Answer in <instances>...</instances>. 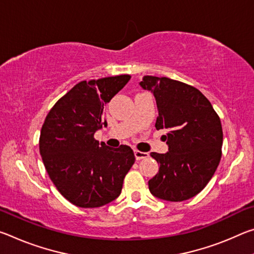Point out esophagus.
<instances>
[{"label": "esophagus", "mask_w": 254, "mask_h": 254, "mask_svg": "<svg viewBox=\"0 0 254 254\" xmlns=\"http://www.w3.org/2000/svg\"><path fill=\"white\" fill-rule=\"evenodd\" d=\"M134 156H135L136 160H142V159H145V158L149 157V153L139 151V150H134Z\"/></svg>", "instance_id": "34e87169"}]
</instances>
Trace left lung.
Returning a JSON list of instances; mask_svg holds the SVG:
<instances>
[{"mask_svg": "<svg viewBox=\"0 0 254 254\" xmlns=\"http://www.w3.org/2000/svg\"><path fill=\"white\" fill-rule=\"evenodd\" d=\"M140 85L156 97L157 130H168L165 137L169 151L150 153L160 165L149 180L150 191L169 201L191 198L205 188L221 161L220 117L194 86L156 76H144Z\"/></svg>", "mask_w": 254, "mask_h": 254, "instance_id": "obj_1", "label": "left lung"}]
</instances>
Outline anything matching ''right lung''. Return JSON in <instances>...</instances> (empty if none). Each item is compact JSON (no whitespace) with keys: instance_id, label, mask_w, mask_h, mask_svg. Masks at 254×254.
Masks as SVG:
<instances>
[{"instance_id":"obj_1","label":"right lung","mask_w":254,"mask_h":254,"mask_svg":"<svg viewBox=\"0 0 254 254\" xmlns=\"http://www.w3.org/2000/svg\"><path fill=\"white\" fill-rule=\"evenodd\" d=\"M130 75L83 80L51 107L42 124L39 150L56 188L78 207H101L120 196L135 161L128 145L112 149L94 137L103 109L130 80Z\"/></svg>"}]
</instances>
